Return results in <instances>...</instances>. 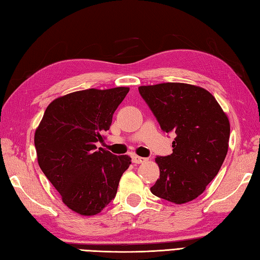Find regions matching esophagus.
I'll return each mask as SVG.
<instances>
[{"label": "esophagus", "instance_id": "obj_1", "mask_svg": "<svg viewBox=\"0 0 260 260\" xmlns=\"http://www.w3.org/2000/svg\"><path fill=\"white\" fill-rule=\"evenodd\" d=\"M145 161H147V158H142V157H139V155H132V162L136 165L142 164L145 162Z\"/></svg>", "mask_w": 260, "mask_h": 260}]
</instances>
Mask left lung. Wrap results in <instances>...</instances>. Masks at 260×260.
<instances>
[{"instance_id":"left-lung-1","label":"left lung","mask_w":260,"mask_h":260,"mask_svg":"<svg viewBox=\"0 0 260 260\" xmlns=\"http://www.w3.org/2000/svg\"><path fill=\"white\" fill-rule=\"evenodd\" d=\"M143 100L167 134L176 135L172 153L157 157L160 177L150 188L177 205L203 193L228 152L230 123L209 91L197 85L167 82L139 86Z\"/></svg>"}]
</instances>
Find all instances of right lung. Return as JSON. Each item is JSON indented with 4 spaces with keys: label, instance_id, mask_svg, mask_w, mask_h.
Instances as JSON below:
<instances>
[{
    "label": "right lung",
    "instance_id": "1",
    "mask_svg": "<svg viewBox=\"0 0 260 260\" xmlns=\"http://www.w3.org/2000/svg\"><path fill=\"white\" fill-rule=\"evenodd\" d=\"M128 86L88 89L56 98L34 135L38 162L61 194L63 204L81 216H94L115 197L129 155L96 149Z\"/></svg>",
    "mask_w": 260,
    "mask_h": 260
}]
</instances>
